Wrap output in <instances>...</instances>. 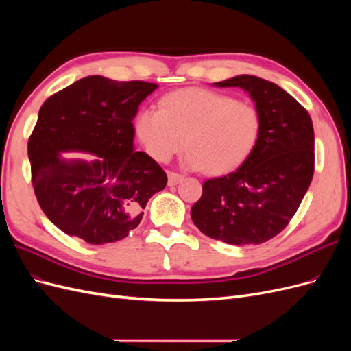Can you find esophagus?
<instances>
[{
    "label": "esophagus",
    "instance_id": "1",
    "mask_svg": "<svg viewBox=\"0 0 351 351\" xmlns=\"http://www.w3.org/2000/svg\"><path fill=\"white\" fill-rule=\"evenodd\" d=\"M183 180V176L174 173V171H168V186H176Z\"/></svg>",
    "mask_w": 351,
    "mask_h": 351
}]
</instances>
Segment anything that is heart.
<instances>
[{
    "instance_id": "1",
    "label": "heart",
    "mask_w": 351,
    "mask_h": 351,
    "mask_svg": "<svg viewBox=\"0 0 351 351\" xmlns=\"http://www.w3.org/2000/svg\"><path fill=\"white\" fill-rule=\"evenodd\" d=\"M134 132L159 162H168L184 145L187 168L222 174L243 162L256 145L261 115L247 101L190 88L165 95L161 110H142Z\"/></svg>"
}]
</instances>
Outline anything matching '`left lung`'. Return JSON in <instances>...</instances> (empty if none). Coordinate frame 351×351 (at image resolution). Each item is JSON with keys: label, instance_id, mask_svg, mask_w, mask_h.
<instances>
[{"label": "left lung", "instance_id": "obj_1", "mask_svg": "<svg viewBox=\"0 0 351 351\" xmlns=\"http://www.w3.org/2000/svg\"><path fill=\"white\" fill-rule=\"evenodd\" d=\"M214 84L250 95L261 132L237 169L206 180L190 215L210 239L236 246L261 244L287 227L311 186L313 124L309 112L272 82L241 74Z\"/></svg>", "mask_w": 351, "mask_h": 351}]
</instances>
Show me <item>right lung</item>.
I'll return each instance as SVG.
<instances>
[{"instance_id":"1","label":"right lung","mask_w":351,"mask_h":351,"mask_svg":"<svg viewBox=\"0 0 351 351\" xmlns=\"http://www.w3.org/2000/svg\"><path fill=\"white\" fill-rule=\"evenodd\" d=\"M158 88L141 80L88 76L49 97L27 143L32 184L40 209L69 236L90 244L129 236L155 193L167 186L156 161L134 151L132 120ZM61 152H86L88 163Z\"/></svg>"}]
</instances>
